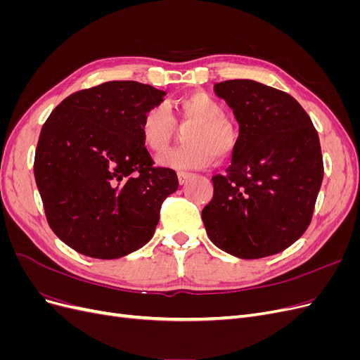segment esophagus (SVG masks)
<instances>
[{
    "mask_svg": "<svg viewBox=\"0 0 360 360\" xmlns=\"http://www.w3.org/2000/svg\"><path fill=\"white\" fill-rule=\"evenodd\" d=\"M177 177H179V183H180V184H184V183H186V181L192 177V174H191V172H179Z\"/></svg>",
    "mask_w": 360,
    "mask_h": 360,
    "instance_id": "obj_1",
    "label": "esophagus"
}]
</instances>
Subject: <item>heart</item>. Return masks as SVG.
<instances>
[{
	"instance_id": "b5f03b06",
	"label": "heart",
	"mask_w": 360,
	"mask_h": 360,
	"mask_svg": "<svg viewBox=\"0 0 360 360\" xmlns=\"http://www.w3.org/2000/svg\"><path fill=\"white\" fill-rule=\"evenodd\" d=\"M181 123H193L184 136V147L174 148L158 159L163 168L176 171L209 168L216 155L225 159L233 153L236 134L226 122L225 108L205 93H192L174 102ZM176 130V123L163 103L150 106L141 117L139 136L143 146L153 155L167 150Z\"/></svg>"
}]
</instances>
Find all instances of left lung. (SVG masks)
<instances>
[{"label":"left lung","mask_w":360,"mask_h":360,"mask_svg":"<svg viewBox=\"0 0 360 360\" xmlns=\"http://www.w3.org/2000/svg\"><path fill=\"white\" fill-rule=\"evenodd\" d=\"M231 108L238 138L231 165L202 209L213 245L243 259L291 246L307 231L323 181L319 134L290 94L250 79L214 84Z\"/></svg>","instance_id":"1"}]
</instances>
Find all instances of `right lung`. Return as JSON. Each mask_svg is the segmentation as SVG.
<instances>
[{
  "label": "right lung",
  "mask_w": 360,
  "mask_h": 360,
  "mask_svg": "<svg viewBox=\"0 0 360 360\" xmlns=\"http://www.w3.org/2000/svg\"><path fill=\"white\" fill-rule=\"evenodd\" d=\"M167 93L111 81L66 97L39 136L34 177L46 219L82 255L114 259L150 242L177 174L153 167L139 122Z\"/></svg>",
  "instance_id": "1"
}]
</instances>
